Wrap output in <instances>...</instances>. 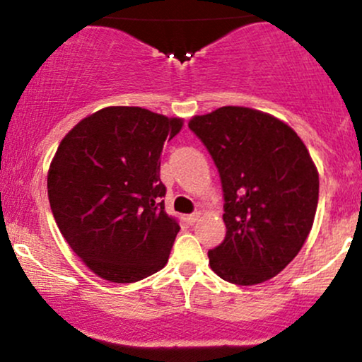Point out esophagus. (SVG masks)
Here are the masks:
<instances>
[{
	"mask_svg": "<svg viewBox=\"0 0 362 362\" xmlns=\"http://www.w3.org/2000/svg\"><path fill=\"white\" fill-rule=\"evenodd\" d=\"M199 218H201V213H192V214H189L187 216V219H189V223H195V221H199Z\"/></svg>",
	"mask_w": 362,
	"mask_h": 362,
	"instance_id": "34e87169",
	"label": "esophagus"
}]
</instances>
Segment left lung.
<instances>
[{
    "label": "left lung",
    "mask_w": 362,
    "mask_h": 362,
    "mask_svg": "<svg viewBox=\"0 0 362 362\" xmlns=\"http://www.w3.org/2000/svg\"><path fill=\"white\" fill-rule=\"evenodd\" d=\"M190 131L221 177L223 243L207 252L211 269L238 286L277 276L308 238L318 206V172L288 124L247 107L195 115Z\"/></svg>",
    "instance_id": "1"
}]
</instances>
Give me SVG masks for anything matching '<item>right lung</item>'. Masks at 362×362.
<instances>
[{"mask_svg":"<svg viewBox=\"0 0 362 362\" xmlns=\"http://www.w3.org/2000/svg\"><path fill=\"white\" fill-rule=\"evenodd\" d=\"M182 126L141 107H105L62 138L49 202L61 235L102 279L136 282L167 265L180 226L161 201L160 156Z\"/></svg>","mask_w":362,"mask_h":362,"instance_id":"right-lung-1","label":"right lung"}]
</instances>
